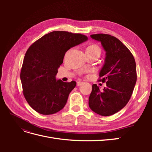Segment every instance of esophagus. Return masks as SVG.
<instances>
[{
	"mask_svg": "<svg viewBox=\"0 0 152 152\" xmlns=\"http://www.w3.org/2000/svg\"><path fill=\"white\" fill-rule=\"evenodd\" d=\"M82 84H83V82H82L78 81V82H77V86H81Z\"/></svg>",
	"mask_w": 152,
	"mask_h": 152,
	"instance_id": "1",
	"label": "esophagus"
}]
</instances>
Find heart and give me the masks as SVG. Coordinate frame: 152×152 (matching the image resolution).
Listing matches in <instances>:
<instances>
[{"mask_svg":"<svg viewBox=\"0 0 152 152\" xmlns=\"http://www.w3.org/2000/svg\"><path fill=\"white\" fill-rule=\"evenodd\" d=\"M95 50H99V51H100V49L96 44L92 43L87 47L86 51H95Z\"/></svg>","mask_w":152,"mask_h":152,"instance_id":"b5f03b06","label":"heart"}]
</instances>
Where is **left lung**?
<instances>
[{
	"label": "left lung",
	"instance_id": "obj_1",
	"mask_svg": "<svg viewBox=\"0 0 152 152\" xmlns=\"http://www.w3.org/2000/svg\"><path fill=\"white\" fill-rule=\"evenodd\" d=\"M101 42L106 51L104 64L99 72V81L107 87L100 91L93 85L89 98L90 108L102 116H110L120 111L129 101L137 79L136 62L129 49L117 38L108 34L91 35Z\"/></svg>",
	"mask_w": 152,
	"mask_h": 152
}]
</instances>
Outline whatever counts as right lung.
I'll use <instances>...</instances> for the list:
<instances>
[{"instance_id":"obj_1","label":"right lung","mask_w":152,"mask_h":152,"mask_svg":"<svg viewBox=\"0 0 152 152\" xmlns=\"http://www.w3.org/2000/svg\"><path fill=\"white\" fill-rule=\"evenodd\" d=\"M87 40L80 34L54 31L32 44L25 55L20 73L23 95L30 107L42 115H51L65 107L76 82L56 80L66 52Z\"/></svg>"}]
</instances>
